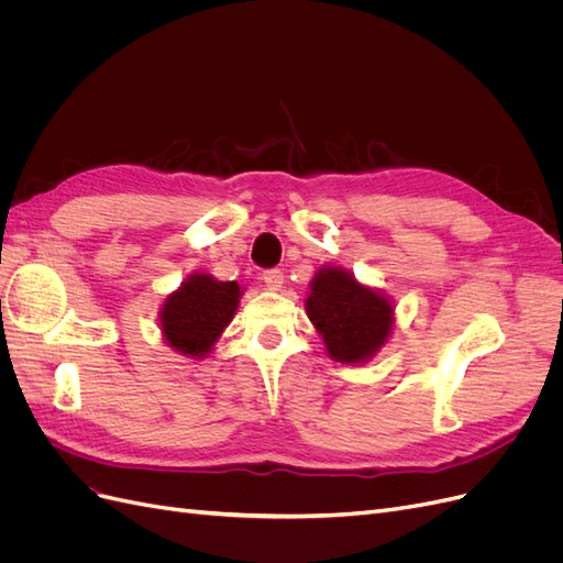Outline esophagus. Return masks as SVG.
I'll list each match as a JSON object with an SVG mask.
<instances>
[{"label": "esophagus", "instance_id": "34e87169", "mask_svg": "<svg viewBox=\"0 0 563 563\" xmlns=\"http://www.w3.org/2000/svg\"><path fill=\"white\" fill-rule=\"evenodd\" d=\"M263 282H265L267 288H272V291H279L282 284H284V272L277 269V267L265 269V272H263Z\"/></svg>", "mask_w": 563, "mask_h": 563}]
</instances>
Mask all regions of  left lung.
<instances>
[{"label":"left lung","instance_id":"obj_1","mask_svg":"<svg viewBox=\"0 0 563 563\" xmlns=\"http://www.w3.org/2000/svg\"><path fill=\"white\" fill-rule=\"evenodd\" d=\"M308 317L338 362L356 364L376 354L391 329V305L340 267L319 269L305 302Z\"/></svg>","mask_w":563,"mask_h":563}]
</instances>
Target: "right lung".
<instances>
[{
  "instance_id": "obj_1",
  "label": "right lung",
  "mask_w": 563,
  "mask_h": 563,
  "mask_svg": "<svg viewBox=\"0 0 563 563\" xmlns=\"http://www.w3.org/2000/svg\"><path fill=\"white\" fill-rule=\"evenodd\" d=\"M240 284L192 275L162 308L166 343L187 356H203L232 321L240 305Z\"/></svg>"
}]
</instances>
